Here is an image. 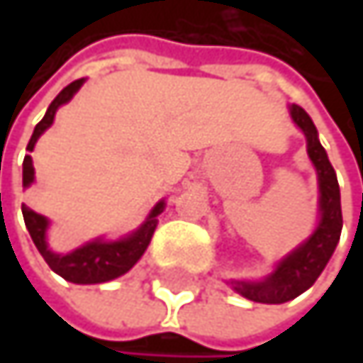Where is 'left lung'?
I'll list each match as a JSON object with an SVG mask.
<instances>
[{
    "mask_svg": "<svg viewBox=\"0 0 363 363\" xmlns=\"http://www.w3.org/2000/svg\"><path fill=\"white\" fill-rule=\"evenodd\" d=\"M290 115L307 138V153L318 172L320 223L313 235L307 242H303L296 250H292L284 260H279L275 271L262 281H231L233 290L246 296L248 301L267 303V305L288 303L298 294H303L305 290H309L328 264L340 240V229H342L340 189L336 181V172L328 160L326 149L318 138V128L307 115V111L298 105L290 107Z\"/></svg>",
    "mask_w": 363,
    "mask_h": 363,
    "instance_id": "left-lung-1",
    "label": "left lung"
}]
</instances>
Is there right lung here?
<instances>
[{
    "label": "right lung",
    "instance_id": "1",
    "mask_svg": "<svg viewBox=\"0 0 363 363\" xmlns=\"http://www.w3.org/2000/svg\"><path fill=\"white\" fill-rule=\"evenodd\" d=\"M82 84H84V79L71 82L50 103L43 119L37 123L35 130H33V136H31V140L27 145V151H33L37 138L52 125L58 107L69 103L73 99V94L82 88ZM33 179H35L33 160H31V155H25V162H23V184L29 186L33 182ZM164 208H166V203L160 201L151 210L147 220L132 235H128L123 240H117V242L94 240V242H88L82 248L67 254H56L48 248V242H45L48 218L45 216L37 214L35 210H31L29 206H23V216H25V225H27V229L31 233V240H33L35 248L43 256V260L50 264V269L54 273H58L60 277H65L67 281H73V284H103V281H111V279L128 273L138 262V258L145 254L151 238H153V231L157 227V216L164 212Z\"/></svg>",
    "mask_w": 363,
    "mask_h": 363
}]
</instances>
